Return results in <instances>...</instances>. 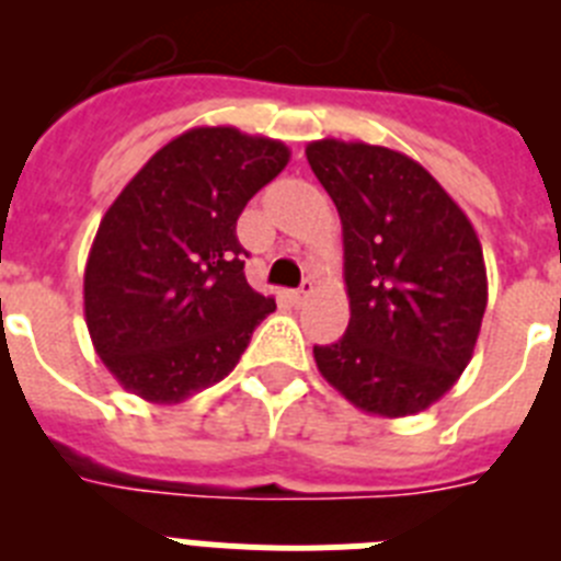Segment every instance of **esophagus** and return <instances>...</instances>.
I'll return each mask as SVG.
<instances>
[{
  "label": "esophagus",
  "mask_w": 561,
  "mask_h": 561,
  "mask_svg": "<svg viewBox=\"0 0 561 561\" xmlns=\"http://www.w3.org/2000/svg\"><path fill=\"white\" fill-rule=\"evenodd\" d=\"M311 295H314V280H311V277H306L304 284H300V289L295 291V300L297 304H306Z\"/></svg>",
  "instance_id": "obj_1"
}]
</instances>
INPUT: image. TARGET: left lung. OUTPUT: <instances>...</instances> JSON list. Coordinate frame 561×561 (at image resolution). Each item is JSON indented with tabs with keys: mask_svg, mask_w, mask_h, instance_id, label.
Masks as SVG:
<instances>
[{
	"mask_svg": "<svg viewBox=\"0 0 561 561\" xmlns=\"http://www.w3.org/2000/svg\"><path fill=\"white\" fill-rule=\"evenodd\" d=\"M306 157L340 213L351 300L342 340L314 345L317 368L365 413H421L474 354L489 300L478 232L408 153L329 137Z\"/></svg>",
	"mask_w": 561,
	"mask_h": 561,
	"instance_id": "8db88e82",
	"label": "left lung"
}]
</instances>
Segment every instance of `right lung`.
I'll return each mask as SVG.
<instances>
[{
	"label": "right lung",
	"mask_w": 561,
	"mask_h": 561,
	"mask_svg": "<svg viewBox=\"0 0 561 561\" xmlns=\"http://www.w3.org/2000/svg\"><path fill=\"white\" fill-rule=\"evenodd\" d=\"M289 148L232 126L173 137L112 202L89 250L83 314L128 393L180 404L225 379L275 300L244 277L236 221Z\"/></svg>",
	"instance_id": "right-lung-1"
}]
</instances>
